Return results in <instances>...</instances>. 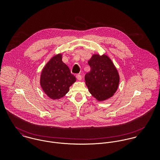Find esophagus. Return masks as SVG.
Masks as SVG:
<instances>
[{"label":"esophagus","mask_w":160,"mask_h":160,"mask_svg":"<svg viewBox=\"0 0 160 160\" xmlns=\"http://www.w3.org/2000/svg\"><path fill=\"white\" fill-rule=\"evenodd\" d=\"M76 77L77 79L79 80V81H81V79H82V76H81V74H77V75L76 76Z\"/></svg>","instance_id":"esophagus-1"}]
</instances>
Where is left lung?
<instances>
[{
  "label": "left lung",
  "mask_w": 160,
  "mask_h": 160,
  "mask_svg": "<svg viewBox=\"0 0 160 160\" xmlns=\"http://www.w3.org/2000/svg\"><path fill=\"white\" fill-rule=\"evenodd\" d=\"M88 64L91 70L85 76L86 84L99 102L114 95L119 84V74L112 60L105 54H93Z\"/></svg>",
  "instance_id": "1"
}]
</instances>
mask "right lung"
<instances>
[{"label": "right lung", "mask_w": 160, "mask_h": 160, "mask_svg": "<svg viewBox=\"0 0 160 160\" xmlns=\"http://www.w3.org/2000/svg\"><path fill=\"white\" fill-rule=\"evenodd\" d=\"M76 81L68 67L62 62V53H58L49 60L40 76L42 89L52 100L63 97Z\"/></svg>", "instance_id": "1"}]
</instances>
